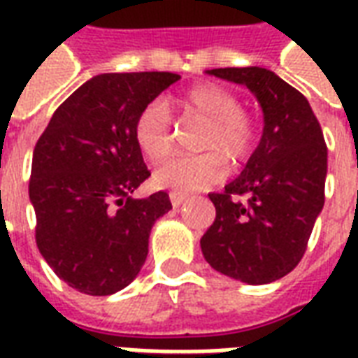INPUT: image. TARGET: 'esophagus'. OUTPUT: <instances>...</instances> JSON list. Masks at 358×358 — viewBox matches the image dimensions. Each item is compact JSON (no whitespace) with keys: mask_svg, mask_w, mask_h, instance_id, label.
<instances>
[{"mask_svg":"<svg viewBox=\"0 0 358 358\" xmlns=\"http://www.w3.org/2000/svg\"><path fill=\"white\" fill-rule=\"evenodd\" d=\"M169 197H171V203L174 205V207H180V205L187 199L186 194H178V192H171Z\"/></svg>","mask_w":358,"mask_h":358,"instance_id":"obj_1","label":"esophagus"}]
</instances>
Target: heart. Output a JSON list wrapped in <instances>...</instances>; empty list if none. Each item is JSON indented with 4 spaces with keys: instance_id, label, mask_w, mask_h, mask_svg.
Here are the masks:
<instances>
[{
    "instance_id": "b5f03b06",
    "label": "heart",
    "mask_w": 358,
    "mask_h": 358,
    "mask_svg": "<svg viewBox=\"0 0 358 358\" xmlns=\"http://www.w3.org/2000/svg\"><path fill=\"white\" fill-rule=\"evenodd\" d=\"M186 118L205 122L197 145L205 153L176 157L155 172L159 186L189 194L222 182L226 159L232 164L248 163L257 145V122L248 110L241 109L238 95L220 84L203 82L178 99ZM134 140L143 155L161 163L174 148V126L171 110L161 99L149 101L134 120Z\"/></svg>"
}]
</instances>
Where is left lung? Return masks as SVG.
I'll use <instances>...</instances> for the list:
<instances>
[{
  "mask_svg": "<svg viewBox=\"0 0 358 358\" xmlns=\"http://www.w3.org/2000/svg\"><path fill=\"white\" fill-rule=\"evenodd\" d=\"M243 84L264 115L263 138L245 169L220 194L217 218L203 234L205 261L220 274L261 285L292 272L307 251L324 207L328 148L307 97L261 66L213 69Z\"/></svg>",
  "mask_w": 358,
  "mask_h": 358,
  "instance_id": "8db88e82",
  "label": "left lung"
}]
</instances>
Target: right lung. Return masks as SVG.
Listing matches in <instances>:
<instances>
[{"instance_id":"add662e5","label":"right lung","mask_w":358,"mask_h":358,"mask_svg":"<svg viewBox=\"0 0 358 358\" xmlns=\"http://www.w3.org/2000/svg\"><path fill=\"white\" fill-rule=\"evenodd\" d=\"M174 73L94 76L59 105L34 148L28 184L36 243L53 272L88 295H110L138 276L149 234L172 209L166 192L130 194L151 176L134 120L178 82Z\"/></svg>"}]
</instances>
